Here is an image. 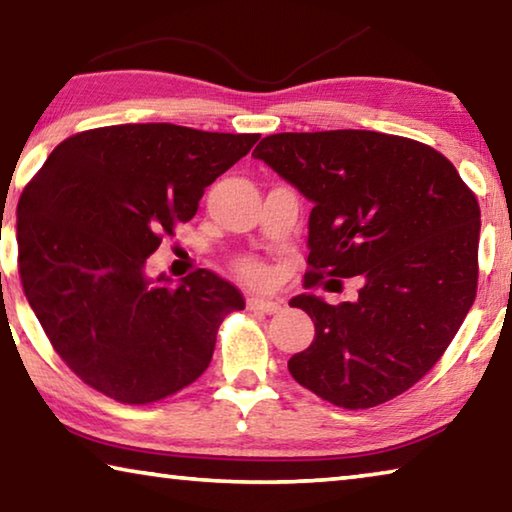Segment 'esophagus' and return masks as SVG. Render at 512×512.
<instances>
[{"label":"esophagus","mask_w":512,"mask_h":512,"mask_svg":"<svg viewBox=\"0 0 512 512\" xmlns=\"http://www.w3.org/2000/svg\"><path fill=\"white\" fill-rule=\"evenodd\" d=\"M246 305H248V309H253V311H262V314H277V311H280L282 307H280V302H275V300H268V298H259V296H250L248 300H246Z\"/></svg>","instance_id":"34e87169"}]
</instances>
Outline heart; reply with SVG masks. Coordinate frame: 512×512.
Segmentation results:
<instances>
[{"instance_id":"heart-1","label":"heart","mask_w":512,"mask_h":512,"mask_svg":"<svg viewBox=\"0 0 512 512\" xmlns=\"http://www.w3.org/2000/svg\"><path fill=\"white\" fill-rule=\"evenodd\" d=\"M237 271L248 282H262V280H266V266L262 262H257V259H253V257L241 259V262L237 264Z\"/></svg>"}]
</instances>
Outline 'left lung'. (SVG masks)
Instances as JSON below:
<instances>
[{
    "label": "left lung",
    "instance_id": "8db88e82",
    "mask_svg": "<svg viewBox=\"0 0 512 512\" xmlns=\"http://www.w3.org/2000/svg\"><path fill=\"white\" fill-rule=\"evenodd\" d=\"M305 194V287L361 275L354 302L293 298L316 336L293 354L300 386L343 409L409 391L443 357L479 282L481 210L431 146L375 131L268 135L253 151Z\"/></svg>",
    "mask_w": 512,
    "mask_h": 512
}]
</instances>
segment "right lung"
Returning <instances> with one entry per match:
<instances>
[{"label": "right lung", "mask_w": 512, "mask_h": 512, "mask_svg": "<svg viewBox=\"0 0 512 512\" xmlns=\"http://www.w3.org/2000/svg\"><path fill=\"white\" fill-rule=\"evenodd\" d=\"M257 140L176 124L90 128L60 142L24 187V296L51 348L94 391L151 404L210 366L216 329L244 296L205 268L171 287L144 264Z\"/></svg>", "instance_id": "1"}]
</instances>
